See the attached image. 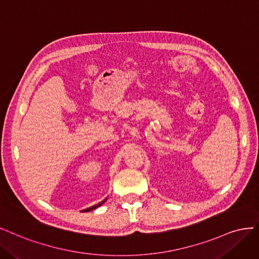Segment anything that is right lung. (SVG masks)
<instances>
[{
  "label": "right lung",
  "mask_w": 259,
  "mask_h": 259,
  "mask_svg": "<svg viewBox=\"0 0 259 259\" xmlns=\"http://www.w3.org/2000/svg\"><path fill=\"white\" fill-rule=\"evenodd\" d=\"M107 200V198L106 199H104L102 202H100V203H98V204H96V205H94V206H90V207H88V208H85V210H82L81 212H89V211H93V210H95V208H97V207H99V206H101L105 201Z\"/></svg>",
  "instance_id": "right-lung-1"
}]
</instances>
